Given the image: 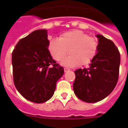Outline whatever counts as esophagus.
<instances>
[{
  "mask_svg": "<svg viewBox=\"0 0 128 128\" xmlns=\"http://www.w3.org/2000/svg\"><path fill=\"white\" fill-rule=\"evenodd\" d=\"M70 69L69 68H64V72H68V71H70Z\"/></svg>",
  "mask_w": 128,
  "mask_h": 128,
  "instance_id": "34e87169",
  "label": "esophagus"
}]
</instances>
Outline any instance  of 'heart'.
Wrapping results in <instances>:
<instances>
[{"instance_id":"b5f03b06","label":"heart","mask_w":128,"mask_h":128,"mask_svg":"<svg viewBox=\"0 0 128 128\" xmlns=\"http://www.w3.org/2000/svg\"><path fill=\"white\" fill-rule=\"evenodd\" d=\"M98 48L96 39L78 30L66 32L59 38L51 39L48 43V50L57 61L62 60L68 52L70 55L62 64L69 67L89 64L97 54Z\"/></svg>"}]
</instances>
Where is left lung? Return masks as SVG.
<instances>
[{
    "instance_id": "left-lung-1",
    "label": "left lung",
    "mask_w": 128,
    "mask_h": 128,
    "mask_svg": "<svg viewBox=\"0 0 128 128\" xmlns=\"http://www.w3.org/2000/svg\"><path fill=\"white\" fill-rule=\"evenodd\" d=\"M97 54L88 68L78 69L73 84L74 94L82 101L95 103L113 91L118 80L120 54L112 40L96 34Z\"/></svg>"
}]
</instances>
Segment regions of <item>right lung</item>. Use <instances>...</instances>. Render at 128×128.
Listing matches in <instances>:
<instances>
[{
  "mask_svg": "<svg viewBox=\"0 0 128 128\" xmlns=\"http://www.w3.org/2000/svg\"><path fill=\"white\" fill-rule=\"evenodd\" d=\"M48 43L47 30H36L20 39L12 54L15 86L23 97L34 103L52 97L64 72L52 59Z\"/></svg>",
  "mask_w": 128,
  "mask_h": 128,
  "instance_id": "add662e5",
  "label": "right lung"
}]
</instances>
